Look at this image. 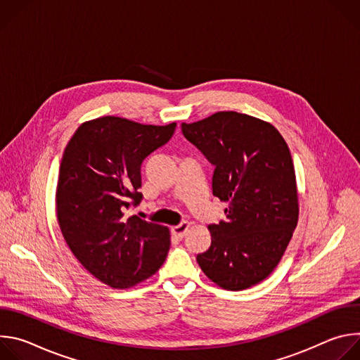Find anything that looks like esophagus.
Here are the masks:
<instances>
[{
	"instance_id": "34e87169",
	"label": "esophagus",
	"mask_w": 360,
	"mask_h": 360,
	"mask_svg": "<svg viewBox=\"0 0 360 360\" xmlns=\"http://www.w3.org/2000/svg\"><path fill=\"white\" fill-rule=\"evenodd\" d=\"M189 222H181L179 225H176V226H172L171 228V233L176 238V239H182L184 236H185V233H186V231H188V228H189Z\"/></svg>"
}]
</instances>
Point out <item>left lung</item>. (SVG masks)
I'll use <instances>...</instances> for the list:
<instances>
[{
	"mask_svg": "<svg viewBox=\"0 0 360 360\" xmlns=\"http://www.w3.org/2000/svg\"><path fill=\"white\" fill-rule=\"evenodd\" d=\"M181 128L215 167L212 193L228 202L226 219L208 226L211 246L196 261L218 286L248 289L274 272L297 225L288 143L272 124L235 111Z\"/></svg>",
	"mask_w": 360,
	"mask_h": 360,
	"instance_id": "1",
	"label": "left lung"
}]
</instances>
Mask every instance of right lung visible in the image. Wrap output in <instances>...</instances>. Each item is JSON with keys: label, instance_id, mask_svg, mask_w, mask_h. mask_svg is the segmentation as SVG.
I'll return each instance as SVG.
<instances>
[{"label": "right lung", "instance_id": "1", "mask_svg": "<svg viewBox=\"0 0 360 360\" xmlns=\"http://www.w3.org/2000/svg\"><path fill=\"white\" fill-rule=\"evenodd\" d=\"M175 127L101 117L79 125L64 150L56 195L63 236L79 264L111 288L135 286L167 259L169 229L125 211L142 199L143 160Z\"/></svg>", "mask_w": 360, "mask_h": 360}]
</instances>
